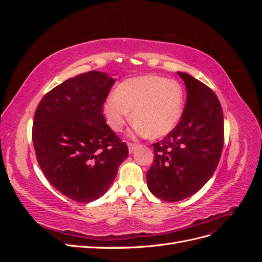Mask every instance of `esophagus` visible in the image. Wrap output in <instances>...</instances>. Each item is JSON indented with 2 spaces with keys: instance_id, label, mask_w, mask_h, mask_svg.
<instances>
[{
  "instance_id": "34e87169",
  "label": "esophagus",
  "mask_w": 262,
  "mask_h": 262,
  "mask_svg": "<svg viewBox=\"0 0 262 262\" xmlns=\"http://www.w3.org/2000/svg\"><path fill=\"white\" fill-rule=\"evenodd\" d=\"M128 146H129V153H133L134 149L138 147V144L137 143H128Z\"/></svg>"
}]
</instances>
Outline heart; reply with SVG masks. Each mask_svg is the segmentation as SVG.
Wrapping results in <instances>:
<instances>
[{
    "label": "heart",
    "mask_w": 262,
    "mask_h": 262,
    "mask_svg": "<svg viewBox=\"0 0 262 262\" xmlns=\"http://www.w3.org/2000/svg\"><path fill=\"white\" fill-rule=\"evenodd\" d=\"M184 107L178 83L161 76L146 75L123 81L104 104V116L116 132L123 130L132 118L137 136L162 138L176 128Z\"/></svg>",
    "instance_id": "1"
}]
</instances>
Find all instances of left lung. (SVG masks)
<instances>
[{
	"label": "left lung",
	"instance_id": "left-lung-1",
	"mask_svg": "<svg viewBox=\"0 0 262 262\" xmlns=\"http://www.w3.org/2000/svg\"><path fill=\"white\" fill-rule=\"evenodd\" d=\"M187 89V101L176 128L153 144L154 162L146 173L155 196L177 202L194 194L215 171L224 145V118L210 87L178 72Z\"/></svg>",
	"mask_w": 262,
	"mask_h": 262
}]
</instances>
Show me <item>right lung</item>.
I'll use <instances>...</instances> for the list:
<instances>
[{
	"label": "right lung",
	"mask_w": 262,
	"mask_h": 262,
	"mask_svg": "<svg viewBox=\"0 0 262 262\" xmlns=\"http://www.w3.org/2000/svg\"><path fill=\"white\" fill-rule=\"evenodd\" d=\"M115 82L90 71L55 86L36 109L31 138L37 162L50 184L73 201L104 195L128 157V146L102 114Z\"/></svg>",
	"instance_id": "right-lung-1"
}]
</instances>
